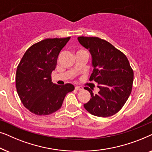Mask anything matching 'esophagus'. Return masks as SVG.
<instances>
[{"instance_id": "34e87169", "label": "esophagus", "mask_w": 152, "mask_h": 152, "mask_svg": "<svg viewBox=\"0 0 152 152\" xmlns=\"http://www.w3.org/2000/svg\"><path fill=\"white\" fill-rule=\"evenodd\" d=\"M75 90H77V91L83 90V87L82 86H75Z\"/></svg>"}]
</instances>
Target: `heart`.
I'll return each mask as SVG.
<instances>
[{
	"label": "heart",
	"instance_id": "1",
	"mask_svg": "<svg viewBox=\"0 0 152 152\" xmlns=\"http://www.w3.org/2000/svg\"><path fill=\"white\" fill-rule=\"evenodd\" d=\"M80 51H84V50H79L78 52H80Z\"/></svg>",
	"mask_w": 152,
	"mask_h": 152
}]
</instances>
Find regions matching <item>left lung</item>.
Masks as SVG:
<instances>
[{
	"instance_id": "left-lung-1",
	"label": "left lung",
	"mask_w": 152,
	"mask_h": 152,
	"mask_svg": "<svg viewBox=\"0 0 152 152\" xmlns=\"http://www.w3.org/2000/svg\"><path fill=\"white\" fill-rule=\"evenodd\" d=\"M79 42L92 55L93 71L89 80L97 83L99 91L93 94L88 87L84 89L91 97L84 107L98 117L117 113L132 93L134 71L126 55L104 39L97 37H79Z\"/></svg>"
}]
</instances>
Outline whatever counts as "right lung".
<instances>
[{"instance_id":"add662e5","label":"right lung","mask_w":152,"mask_h":152,"mask_svg":"<svg viewBox=\"0 0 152 152\" xmlns=\"http://www.w3.org/2000/svg\"><path fill=\"white\" fill-rule=\"evenodd\" d=\"M70 39H45L34 43L18 64L16 91L24 107L35 115H46L57 111L66 94L75 89L71 84L59 86L51 80L60 51Z\"/></svg>"}]
</instances>
